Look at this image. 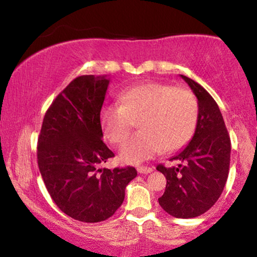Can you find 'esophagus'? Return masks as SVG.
Returning a JSON list of instances; mask_svg holds the SVG:
<instances>
[{"label": "esophagus", "mask_w": 257, "mask_h": 257, "mask_svg": "<svg viewBox=\"0 0 257 257\" xmlns=\"http://www.w3.org/2000/svg\"><path fill=\"white\" fill-rule=\"evenodd\" d=\"M137 169H138V173L140 174H150L153 170L151 167H138Z\"/></svg>", "instance_id": "obj_1"}]
</instances>
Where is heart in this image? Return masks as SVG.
Listing matches in <instances>:
<instances>
[{
    "mask_svg": "<svg viewBox=\"0 0 257 257\" xmlns=\"http://www.w3.org/2000/svg\"><path fill=\"white\" fill-rule=\"evenodd\" d=\"M198 118L199 106L192 91L161 82L129 88L119 95V106H106L100 113L102 132L112 145L122 144L137 123L139 133L119 150V158L131 164L152 158L162 150L182 149L192 139Z\"/></svg>",
    "mask_w": 257,
    "mask_h": 257,
    "instance_id": "obj_1",
    "label": "heart"
}]
</instances>
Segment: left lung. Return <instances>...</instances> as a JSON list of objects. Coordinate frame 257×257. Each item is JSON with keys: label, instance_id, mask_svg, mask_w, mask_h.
<instances>
[{"label": "left lung", "instance_id": "left-lung-1", "mask_svg": "<svg viewBox=\"0 0 257 257\" xmlns=\"http://www.w3.org/2000/svg\"><path fill=\"white\" fill-rule=\"evenodd\" d=\"M181 78L198 100V124L188 145L172 158L182 164L157 167L167 179L158 202L172 216L191 219L208 211L222 193L228 178L231 139L213 96L193 79L184 75Z\"/></svg>", "mask_w": 257, "mask_h": 257}]
</instances>
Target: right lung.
I'll use <instances>...</instances> for the list:
<instances>
[{"label": "right lung", "instance_id": "obj_1", "mask_svg": "<svg viewBox=\"0 0 257 257\" xmlns=\"http://www.w3.org/2000/svg\"><path fill=\"white\" fill-rule=\"evenodd\" d=\"M110 78L79 76L44 114L37 146L41 175L63 213L82 222H100L116 213L135 168H100L113 152L102 141L100 112Z\"/></svg>", "mask_w": 257, "mask_h": 257}]
</instances>
